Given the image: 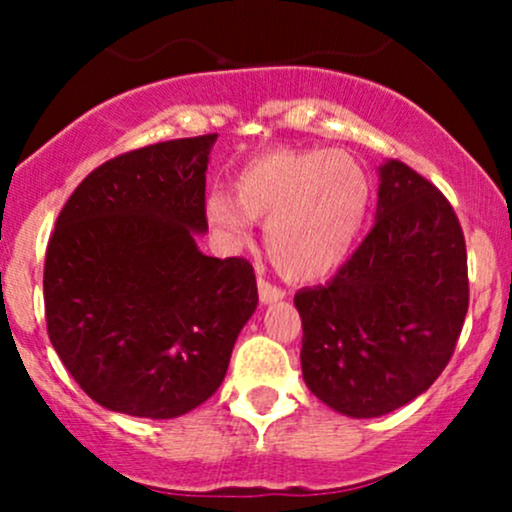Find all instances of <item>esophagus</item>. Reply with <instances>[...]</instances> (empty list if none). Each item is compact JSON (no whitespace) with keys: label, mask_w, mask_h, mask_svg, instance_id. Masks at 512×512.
Returning a JSON list of instances; mask_svg holds the SVG:
<instances>
[{"label":"esophagus","mask_w":512,"mask_h":512,"mask_svg":"<svg viewBox=\"0 0 512 512\" xmlns=\"http://www.w3.org/2000/svg\"><path fill=\"white\" fill-rule=\"evenodd\" d=\"M257 291H260V303L262 305H272V303L281 301V298L286 296L284 291L276 289V286H272L269 281H264V279L257 281Z\"/></svg>","instance_id":"1"}]
</instances>
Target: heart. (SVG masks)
<instances>
[{"instance_id": "heart-1", "label": "heart", "mask_w": 512, "mask_h": 512, "mask_svg": "<svg viewBox=\"0 0 512 512\" xmlns=\"http://www.w3.org/2000/svg\"><path fill=\"white\" fill-rule=\"evenodd\" d=\"M370 207V178L346 151L272 149L250 158L233 195L214 192L204 214L231 248L264 223V248L286 279L317 281L349 257Z\"/></svg>"}]
</instances>
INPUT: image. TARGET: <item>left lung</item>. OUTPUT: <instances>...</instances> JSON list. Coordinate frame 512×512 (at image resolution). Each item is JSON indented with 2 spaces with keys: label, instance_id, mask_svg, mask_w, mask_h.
<instances>
[{
  "label": "left lung",
  "instance_id": "1",
  "mask_svg": "<svg viewBox=\"0 0 512 512\" xmlns=\"http://www.w3.org/2000/svg\"><path fill=\"white\" fill-rule=\"evenodd\" d=\"M370 233L325 286L293 298L308 390L351 419L390 414L448 366L469 305L450 202L399 161L380 163Z\"/></svg>",
  "mask_w": 512,
  "mask_h": 512
}]
</instances>
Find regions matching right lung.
I'll use <instances>...</instances> for the list:
<instances>
[{
  "instance_id": "obj_1",
  "label": "right lung",
  "mask_w": 512,
  "mask_h": 512,
  "mask_svg": "<svg viewBox=\"0 0 512 512\" xmlns=\"http://www.w3.org/2000/svg\"><path fill=\"white\" fill-rule=\"evenodd\" d=\"M216 137L117 156L57 216L43 276L50 342L110 411L175 419L207 402L257 308L250 262L197 248Z\"/></svg>"
}]
</instances>
